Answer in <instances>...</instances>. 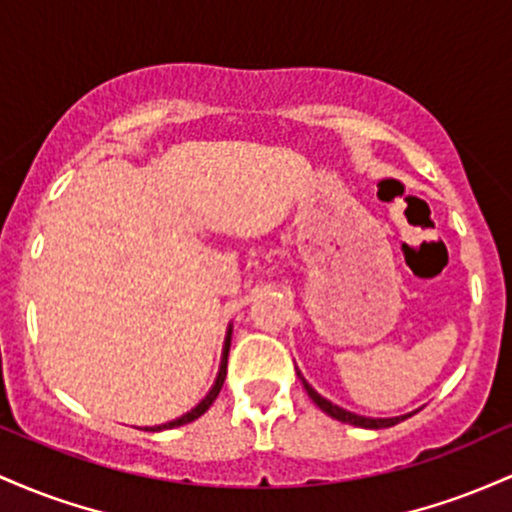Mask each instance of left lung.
<instances>
[{"mask_svg": "<svg viewBox=\"0 0 512 512\" xmlns=\"http://www.w3.org/2000/svg\"><path fill=\"white\" fill-rule=\"evenodd\" d=\"M297 377H300L302 380V384H304V389H307V394H309V399L314 401V404L319 406L321 411L326 413V416H331V418H336V421H341V423H350V426H358V428H370V430H380V428H392V426H396V423H401V421H406V418L409 416H413V413L416 411H411V413H404V416H392V418H370V416H360V413H353V411H348V409H343V406H338V404H333V401H329L326 399V396H321L317 389L312 387V384H309L307 380H304L302 377V372L297 370Z\"/></svg>", "mask_w": 512, "mask_h": 512, "instance_id": "left-lung-1", "label": "left lung"}]
</instances>
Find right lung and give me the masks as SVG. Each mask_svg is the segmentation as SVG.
Masks as SVG:
<instances>
[{
    "instance_id": "obj_1",
    "label": "right lung",
    "mask_w": 512,
    "mask_h": 512,
    "mask_svg": "<svg viewBox=\"0 0 512 512\" xmlns=\"http://www.w3.org/2000/svg\"><path fill=\"white\" fill-rule=\"evenodd\" d=\"M229 343H232V324H229L227 329V336H225V346H222V358H220V370H217V377H215V384L210 387V392L203 396V399L198 401V404L193 406L191 411H186L183 416L174 418V421H166L162 426H145L142 430H149V433H159V430H169V428H179V426H186V423L195 421V418L203 416L205 411L210 409L212 401L217 399V394H220L222 384H225V377H227V355H229Z\"/></svg>"
}]
</instances>
